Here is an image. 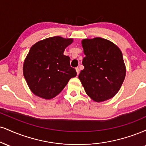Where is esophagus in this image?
Wrapping results in <instances>:
<instances>
[{
    "mask_svg": "<svg viewBox=\"0 0 146 146\" xmlns=\"http://www.w3.org/2000/svg\"><path fill=\"white\" fill-rule=\"evenodd\" d=\"M75 70H76V72H77V74L79 75V73H80V69H79L78 67L75 68Z\"/></svg>",
    "mask_w": 146,
    "mask_h": 146,
    "instance_id": "1",
    "label": "esophagus"
}]
</instances>
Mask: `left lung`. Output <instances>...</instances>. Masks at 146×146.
Returning <instances> with one entry per match:
<instances>
[{
    "label": "left lung",
    "mask_w": 146,
    "mask_h": 146,
    "mask_svg": "<svg viewBox=\"0 0 146 146\" xmlns=\"http://www.w3.org/2000/svg\"><path fill=\"white\" fill-rule=\"evenodd\" d=\"M86 56L84 70L78 78L86 94L96 102L113 98L120 90L126 75L122 52L109 40L96 37L82 41Z\"/></svg>",
    "instance_id": "8db88e82"
}]
</instances>
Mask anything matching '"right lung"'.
Segmentation results:
<instances>
[{"mask_svg":"<svg viewBox=\"0 0 146 146\" xmlns=\"http://www.w3.org/2000/svg\"><path fill=\"white\" fill-rule=\"evenodd\" d=\"M73 38L56 36L33 45L23 65V73L31 90L45 99L55 97L77 75L70 58L63 54Z\"/></svg>","mask_w":146,"mask_h":146,"instance_id":"obj_1","label":"right lung"}]
</instances>
